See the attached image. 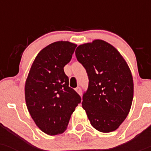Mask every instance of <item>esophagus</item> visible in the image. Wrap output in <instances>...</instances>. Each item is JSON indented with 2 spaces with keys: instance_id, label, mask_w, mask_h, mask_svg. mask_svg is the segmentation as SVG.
Returning <instances> with one entry per match:
<instances>
[{
  "instance_id": "34e87169",
  "label": "esophagus",
  "mask_w": 151,
  "mask_h": 151,
  "mask_svg": "<svg viewBox=\"0 0 151 151\" xmlns=\"http://www.w3.org/2000/svg\"><path fill=\"white\" fill-rule=\"evenodd\" d=\"M75 91H76V92L79 94V95H80V96L82 95V89L80 87H77V88H76Z\"/></svg>"
}]
</instances>
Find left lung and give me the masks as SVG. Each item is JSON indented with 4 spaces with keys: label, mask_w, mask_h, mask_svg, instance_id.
<instances>
[{
    "label": "left lung",
    "mask_w": 151,
    "mask_h": 151,
    "mask_svg": "<svg viewBox=\"0 0 151 151\" xmlns=\"http://www.w3.org/2000/svg\"><path fill=\"white\" fill-rule=\"evenodd\" d=\"M75 54L89 79L82 106L91 124L104 133L115 131L132 106L134 83L130 68L118 50L101 39L79 45Z\"/></svg>",
    "instance_id": "left-lung-1"
}]
</instances>
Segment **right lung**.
Returning a JSON list of instances; mask_svg holds the SVG:
<instances>
[{
	"instance_id": "obj_1",
	"label": "right lung",
	"mask_w": 151,
	"mask_h": 151,
	"mask_svg": "<svg viewBox=\"0 0 151 151\" xmlns=\"http://www.w3.org/2000/svg\"><path fill=\"white\" fill-rule=\"evenodd\" d=\"M77 45L55 42L42 49L33 60L25 85L28 112L36 126L49 135L65 132L81 98L68 86L63 70Z\"/></svg>"
}]
</instances>
